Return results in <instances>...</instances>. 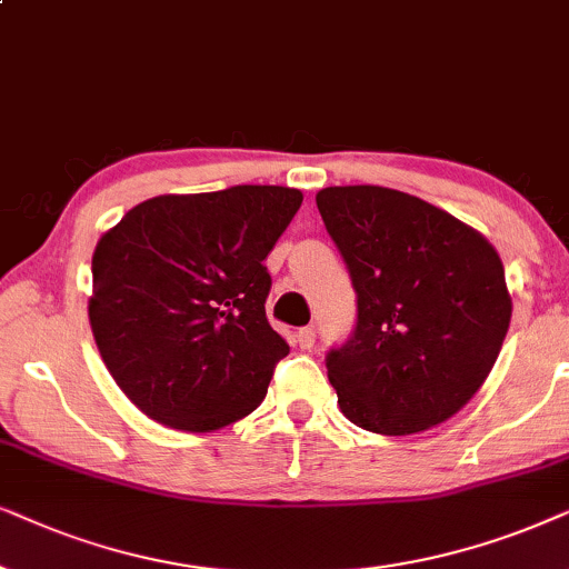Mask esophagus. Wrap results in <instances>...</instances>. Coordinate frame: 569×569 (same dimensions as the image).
Masks as SVG:
<instances>
[{"instance_id":"obj_1","label":"esophagus","mask_w":569,"mask_h":569,"mask_svg":"<svg viewBox=\"0 0 569 569\" xmlns=\"http://www.w3.org/2000/svg\"><path fill=\"white\" fill-rule=\"evenodd\" d=\"M297 343H299V348H305V351H309V348L315 346V328H301L297 332Z\"/></svg>"}]
</instances>
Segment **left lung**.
I'll return each instance as SVG.
<instances>
[{"label": "left lung", "instance_id": "1", "mask_svg": "<svg viewBox=\"0 0 569 569\" xmlns=\"http://www.w3.org/2000/svg\"><path fill=\"white\" fill-rule=\"evenodd\" d=\"M356 291V325L325 356L356 427L406 437L476 396L510 328L497 249L419 197L356 184L317 192Z\"/></svg>", "mask_w": 569, "mask_h": 569}]
</instances>
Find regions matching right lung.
<instances>
[{"label":"right lung","instance_id":"obj_1","mask_svg":"<svg viewBox=\"0 0 569 569\" xmlns=\"http://www.w3.org/2000/svg\"><path fill=\"white\" fill-rule=\"evenodd\" d=\"M299 189L237 184L140 202L93 252L90 328L124 396L150 419L213 431L262 403L289 343L270 328L264 257Z\"/></svg>","mask_w":569,"mask_h":569}]
</instances>
